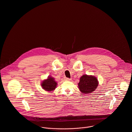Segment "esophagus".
Here are the masks:
<instances>
[{"label": "esophagus", "mask_w": 132, "mask_h": 132, "mask_svg": "<svg viewBox=\"0 0 132 132\" xmlns=\"http://www.w3.org/2000/svg\"><path fill=\"white\" fill-rule=\"evenodd\" d=\"M64 79L65 80H67V81H70L71 80V78H67V77H65L64 78Z\"/></svg>", "instance_id": "obj_1"}]
</instances>
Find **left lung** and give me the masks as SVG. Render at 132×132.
Instances as JSON below:
<instances>
[{
	"instance_id": "1",
	"label": "left lung",
	"mask_w": 132,
	"mask_h": 132,
	"mask_svg": "<svg viewBox=\"0 0 132 132\" xmlns=\"http://www.w3.org/2000/svg\"><path fill=\"white\" fill-rule=\"evenodd\" d=\"M99 81L93 75L84 74L80 77L78 84V88L82 94H90L98 87Z\"/></svg>"
}]
</instances>
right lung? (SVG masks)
<instances>
[{"mask_svg":"<svg viewBox=\"0 0 132 132\" xmlns=\"http://www.w3.org/2000/svg\"><path fill=\"white\" fill-rule=\"evenodd\" d=\"M41 86L43 88L50 93L54 91L57 86V82L52 76H48L46 79L42 81Z\"/></svg>","mask_w":132,"mask_h":132,"instance_id":"1","label":"right lung"}]
</instances>
